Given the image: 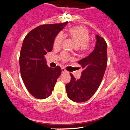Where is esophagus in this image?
<instances>
[{
    "label": "esophagus",
    "instance_id": "obj_1",
    "mask_svg": "<svg viewBox=\"0 0 130 130\" xmlns=\"http://www.w3.org/2000/svg\"><path fill=\"white\" fill-rule=\"evenodd\" d=\"M65 72H67L66 70H65V68H62V73H65Z\"/></svg>",
    "mask_w": 130,
    "mask_h": 130
}]
</instances>
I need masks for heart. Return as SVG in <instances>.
I'll list each match as a JSON object with an SVG mask.
<instances>
[{"label": "heart", "mask_w": 130, "mask_h": 130, "mask_svg": "<svg viewBox=\"0 0 130 130\" xmlns=\"http://www.w3.org/2000/svg\"><path fill=\"white\" fill-rule=\"evenodd\" d=\"M68 35L73 39L75 46L78 49L80 50L82 52H86L90 49V36L89 32L86 28L79 26H73L68 30ZM63 39L64 35L62 33L58 34L54 41V47H59L62 44ZM62 57L63 60L66 61L69 59L70 57L67 54L63 53L62 55Z\"/></svg>", "instance_id": "1"}]
</instances>
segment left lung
Segmentation results:
<instances>
[{
  "mask_svg": "<svg viewBox=\"0 0 130 130\" xmlns=\"http://www.w3.org/2000/svg\"><path fill=\"white\" fill-rule=\"evenodd\" d=\"M95 49L86 57L78 62L83 69L81 78L76 79L72 73L66 85L68 97L76 102L89 100L98 90L104 75L107 63V45L103 38L96 35Z\"/></svg>",
  "mask_w": 130,
  "mask_h": 130,
  "instance_id": "8db88e82",
  "label": "left lung"
}]
</instances>
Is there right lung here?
Wrapping results in <instances>:
<instances>
[{
	"mask_svg": "<svg viewBox=\"0 0 130 130\" xmlns=\"http://www.w3.org/2000/svg\"><path fill=\"white\" fill-rule=\"evenodd\" d=\"M68 23L42 25L31 30L23 40L20 55L21 76L27 89L37 99L52 94L62 70L48 67L45 55L51 52L54 39Z\"/></svg>",
	"mask_w": 130,
	"mask_h": 130,
	"instance_id": "1",
	"label": "right lung"
}]
</instances>
